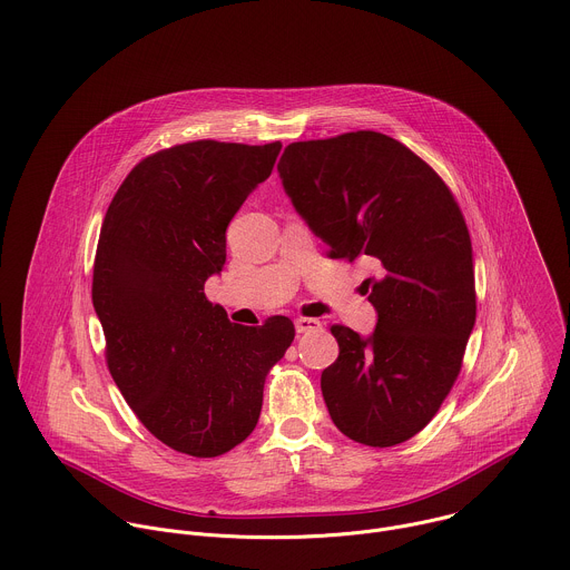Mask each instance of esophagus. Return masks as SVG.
Segmentation results:
<instances>
[{
	"label": "esophagus",
	"mask_w": 570,
	"mask_h": 570,
	"mask_svg": "<svg viewBox=\"0 0 570 570\" xmlns=\"http://www.w3.org/2000/svg\"><path fill=\"white\" fill-rule=\"evenodd\" d=\"M320 328H322L320 320H313V317H297L295 320V331L297 333H315Z\"/></svg>",
	"instance_id": "34e87169"
}]
</instances>
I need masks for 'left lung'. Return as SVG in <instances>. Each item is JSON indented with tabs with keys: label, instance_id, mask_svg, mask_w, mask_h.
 <instances>
[{
	"label": "left lung",
	"instance_id": "1",
	"mask_svg": "<svg viewBox=\"0 0 570 570\" xmlns=\"http://www.w3.org/2000/svg\"><path fill=\"white\" fill-rule=\"evenodd\" d=\"M277 173L331 257L368 262L371 335L333 326L322 373L333 424L366 446L417 435L449 395L475 326L466 222L440 175L397 139L357 130L286 146Z\"/></svg>",
	"mask_w": 570,
	"mask_h": 570
}]
</instances>
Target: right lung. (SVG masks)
I'll return each instance as SVG.
<instances>
[{"instance_id": "1", "label": "right lung", "mask_w": 570, "mask_h": 570, "mask_svg": "<svg viewBox=\"0 0 570 570\" xmlns=\"http://www.w3.org/2000/svg\"><path fill=\"white\" fill-rule=\"evenodd\" d=\"M282 150L190 141L141 159L99 233L92 306L108 371L139 422L173 451L217 458L257 426L264 380L295 337L288 317L233 324L204 295L226 228Z\"/></svg>"}]
</instances>
